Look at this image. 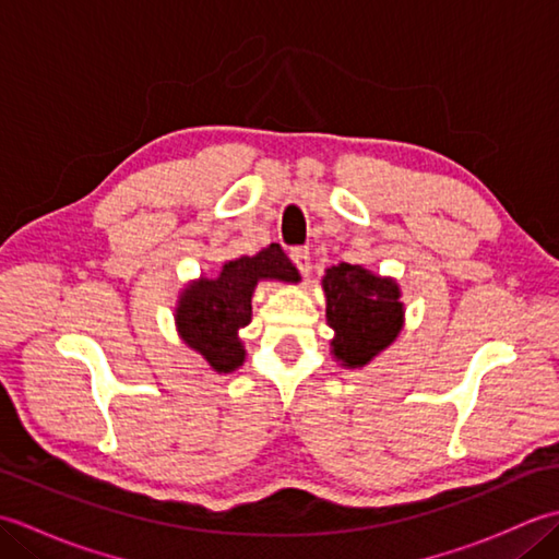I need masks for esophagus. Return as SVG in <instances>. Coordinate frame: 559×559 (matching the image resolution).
I'll return each instance as SVG.
<instances>
[{"label": "esophagus", "instance_id": "34e87169", "mask_svg": "<svg viewBox=\"0 0 559 559\" xmlns=\"http://www.w3.org/2000/svg\"><path fill=\"white\" fill-rule=\"evenodd\" d=\"M290 259H293V264L298 266V271L302 273V276H310V271H312L310 249H307V247H293L290 249Z\"/></svg>", "mask_w": 559, "mask_h": 559}]
</instances>
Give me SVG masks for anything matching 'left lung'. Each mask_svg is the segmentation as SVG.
Segmentation results:
<instances>
[{
    "instance_id": "obj_1",
    "label": "left lung",
    "mask_w": 559,
    "mask_h": 559,
    "mask_svg": "<svg viewBox=\"0 0 559 559\" xmlns=\"http://www.w3.org/2000/svg\"><path fill=\"white\" fill-rule=\"evenodd\" d=\"M326 322L334 329L331 355L343 367H365L394 343L403 326L399 283L360 264L326 269Z\"/></svg>"
}]
</instances>
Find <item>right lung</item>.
I'll return each instance as SVG.
<instances>
[{
    "label": "right lung",
    "instance_id": "1",
    "mask_svg": "<svg viewBox=\"0 0 559 559\" xmlns=\"http://www.w3.org/2000/svg\"><path fill=\"white\" fill-rule=\"evenodd\" d=\"M259 281L298 283L300 273L278 245H269L254 257L225 261L216 278L201 276L189 283L177 300L175 324L182 341L218 374L245 362L237 331L252 322V295Z\"/></svg>",
    "mask_w": 559,
    "mask_h": 559
}]
</instances>
